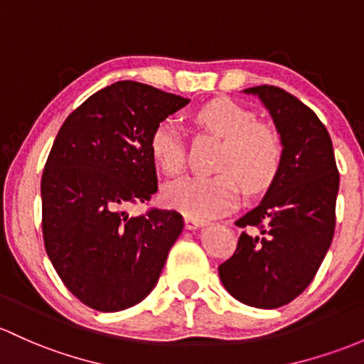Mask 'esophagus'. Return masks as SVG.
Instances as JSON below:
<instances>
[{
	"label": "esophagus",
	"instance_id": "esophagus-1",
	"mask_svg": "<svg viewBox=\"0 0 364 364\" xmlns=\"http://www.w3.org/2000/svg\"><path fill=\"white\" fill-rule=\"evenodd\" d=\"M205 225H206L205 220H198V218L186 217V228L187 229H199V228H205Z\"/></svg>",
	"mask_w": 364,
	"mask_h": 364
}]
</instances>
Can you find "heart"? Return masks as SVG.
Returning a JSON list of instances; mask_svg holds the SVG:
<instances>
[{
  "mask_svg": "<svg viewBox=\"0 0 364 364\" xmlns=\"http://www.w3.org/2000/svg\"><path fill=\"white\" fill-rule=\"evenodd\" d=\"M194 121L210 134L224 139L217 159L220 173L189 175L166 183L163 199L187 217L206 220L228 213L240 201L241 186L248 193L265 189L281 165V142L265 124L257 123L248 109L229 99H215L194 112ZM154 163L166 175L181 173L186 163L183 136L171 121L156 124L149 139Z\"/></svg>",
  "mask_w": 364,
  "mask_h": 364,
  "instance_id": "heart-1",
  "label": "heart"
}]
</instances>
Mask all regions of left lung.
I'll list each match as a JSON object with an SVG mask.
<instances>
[{"label":"left lung","mask_w":364,"mask_h":364,"mask_svg":"<svg viewBox=\"0 0 364 364\" xmlns=\"http://www.w3.org/2000/svg\"><path fill=\"white\" fill-rule=\"evenodd\" d=\"M279 134L283 156L259 206L236 222L234 255L218 267L222 284L246 306L276 309L314 279L335 232L338 170L326 127L312 109L277 87H253Z\"/></svg>","instance_id":"obj_1"}]
</instances>
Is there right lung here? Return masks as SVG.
<instances>
[{
  "label": "right lung",
  "instance_id": "right-lung-1",
  "mask_svg": "<svg viewBox=\"0 0 364 364\" xmlns=\"http://www.w3.org/2000/svg\"><path fill=\"white\" fill-rule=\"evenodd\" d=\"M189 99L136 81L88 97L60 127L41 177L43 240L62 283L88 307L118 312L158 283L183 229L175 210L130 217L158 191L149 139Z\"/></svg>",
  "mask_w": 364,
  "mask_h": 364
}]
</instances>
